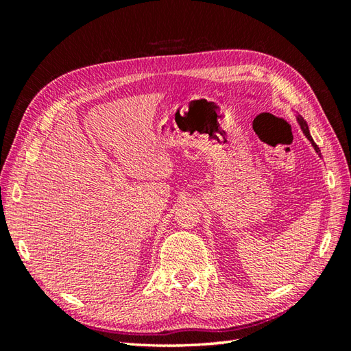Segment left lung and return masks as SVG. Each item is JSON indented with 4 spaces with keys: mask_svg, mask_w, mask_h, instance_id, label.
Returning a JSON list of instances; mask_svg holds the SVG:
<instances>
[{
    "mask_svg": "<svg viewBox=\"0 0 351 351\" xmlns=\"http://www.w3.org/2000/svg\"><path fill=\"white\" fill-rule=\"evenodd\" d=\"M297 121H299V123H300V126H302V131H303V134H304V136H306L311 141H312V146H314L315 147V151L319 154V147L314 143V140H312V137H311V134H309V130H308V123L306 122H304V119L302 117V116H299V117H297Z\"/></svg>",
    "mask_w": 351,
    "mask_h": 351,
    "instance_id": "1",
    "label": "left lung"
}]
</instances>
